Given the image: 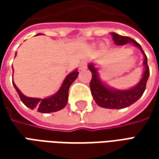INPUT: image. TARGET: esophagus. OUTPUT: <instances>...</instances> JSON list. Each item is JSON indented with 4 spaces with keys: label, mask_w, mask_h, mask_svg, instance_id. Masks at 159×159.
I'll list each match as a JSON object with an SVG mask.
<instances>
[{
    "label": "esophagus",
    "mask_w": 159,
    "mask_h": 159,
    "mask_svg": "<svg viewBox=\"0 0 159 159\" xmlns=\"http://www.w3.org/2000/svg\"><path fill=\"white\" fill-rule=\"evenodd\" d=\"M87 66H88V62L87 61H83V62L80 64V70L86 69Z\"/></svg>",
    "instance_id": "obj_1"
}]
</instances>
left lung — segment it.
<instances>
[{
    "label": "left lung",
    "mask_w": 159,
    "mask_h": 159,
    "mask_svg": "<svg viewBox=\"0 0 159 159\" xmlns=\"http://www.w3.org/2000/svg\"><path fill=\"white\" fill-rule=\"evenodd\" d=\"M116 45H125L127 43H132L140 49L144 55L143 65L145 66V71L139 83L133 87L132 89L127 90H118L111 89L107 86L100 79L97 68L94 67L93 64L89 65V69L92 72V79L90 81V89L94 101L98 106L107 109H123L131 106L136 102L142 96L144 91L146 89L147 82L150 75L149 67L147 66V58L141 46L134 40L131 39L128 36H120L117 33H111Z\"/></svg>",
    "instance_id": "obj_1"
}]
</instances>
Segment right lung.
Instances as JSON below:
<instances>
[{"label": "right lung", "mask_w": 159, "mask_h": 159, "mask_svg": "<svg viewBox=\"0 0 159 159\" xmlns=\"http://www.w3.org/2000/svg\"><path fill=\"white\" fill-rule=\"evenodd\" d=\"M78 74L79 72L77 71V70H75L74 71L68 74L66 76V79L64 80L59 91L55 94L45 98V99L25 96L20 92V90L17 88L15 83L13 82H12V84L15 88L16 91L18 92V94L19 95L21 101L25 105L26 107L30 108L31 110L36 108L37 111L42 113H50V112L58 111L66 107L67 101H68V91H69L70 86L76 79Z\"/></svg>", "instance_id": "right-lung-1"}]
</instances>
